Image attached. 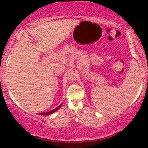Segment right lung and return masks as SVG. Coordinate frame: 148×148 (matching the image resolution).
<instances>
[{"mask_svg":"<svg viewBox=\"0 0 148 148\" xmlns=\"http://www.w3.org/2000/svg\"><path fill=\"white\" fill-rule=\"evenodd\" d=\"M61 105L62 104H60V106H58V107H56V108H54V109H53V110H51V111H49V112H44V113H40L39 114H41V115H48V114H52V113H54V112H55V111H56L58 110V108H60V106H61Z\"/></svg>","mask_w":148,"mask_h":148,"instance_id":"obj_1","label":"right lung"}]
</instances>
